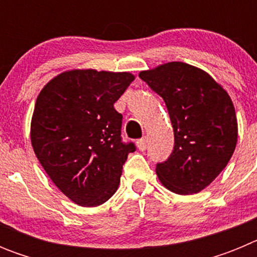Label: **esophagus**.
<instances>
[{"label": "esophagus", "mask_w": 257, "mask_h": 257, "mask_svg": "<svg viewBox=\"0 0 257 257\" xmlns=\"http://www.w3.org/2000/svg\"><path fill=\"white\" fill-rule=\"evenodd\" d=\"M136 145H138L139 151L144 152L145 149H147V147H148V139H147V138H143V139H140L136 142Z\"/></svg>", "instance_id": "34e87169"}]
</instances>
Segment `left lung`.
<instances>
[{
  "mask_svg": "<svg viewBox=\"0 0 257 257\" xmlns=\"http://www.w3.org/2000/svg\"><path fill=\"white\" fill-rule=\"evenodd\" d=\"M139 77L165 100L174 128V151L157 165V176L176 194L201 192L225 169L237 145L230 96L207 72L181 61L142 70Z\"/></svg>",
  "mask_w": 257,
  "mask_h": 257,
  "instance_id": "8db88e82",
  "label": "left lung"
}]
</instances>
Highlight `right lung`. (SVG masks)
<instances>
[{"mask_svg":"<svg viewBox=\"0 0 257 257\" xmlns=\"http://www.w3.org/2000/svg\"><path fill=\"white\" fill-rule=\"evenodd\" d=\"M134 79L128 72L72 69L38 94L32 147L52 183L77 205L95 207L108 201L127 156L135 152L133 143H122V114L114 109Z\"/></svg>","mask_w":257,"mask_h":257,"instance_id":"add662e5","label":"right lung"}]
</instances>
